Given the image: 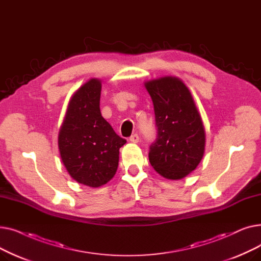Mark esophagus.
<instances>
[{
  "instance_id": "34e87169",
  "label": "esophagus",
  "mask_w": 261,
  "mask_h": 261,
  "mask_svg": "<svg viewBox=\"0 0 261 261\" xmlns=\"http://www.w3.org/2000/svg\"><path fill=\"white\" fill-rule=\"evenodd\" d=\"M129 141L131 142V143H134V144H136V143H139V141H140V136H139V134H132L131 136H130V139H129Z\"/></svg>"
}]
</instances>
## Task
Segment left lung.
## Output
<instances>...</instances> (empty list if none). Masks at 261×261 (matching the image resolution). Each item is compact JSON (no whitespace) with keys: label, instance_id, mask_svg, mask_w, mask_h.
I'll return each mask as SVG.
<instances>
[{"label":"left lung","instance_id":"1","mask_svg":"<svg viewBox=\"0 0 261 261\" xmlns=\"http://www.w3.org/2000/svg\"><path fill=\"white\" fill-rule=\"evenodd\" d=\"M153 102L158 138L150 146L149 162L169 180L194 171L205 150V130L195 100L184 82L172 76L145 82Z\"/></svg>","mask_w":261,"mask_h":261}]
</instances>
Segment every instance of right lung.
<instances>
[{
	"mask_svg": "<svg viewBox=\"0 0 261 261\" xmlns=\"http://www.w3.org/2000/svg\"><path fill=\"white\" fill-rule=\"evenodd\" d=\"M101 81L92 78L80 87L68 102L58 135L63 165L73 179L99 187L114 176L119 148L126 140L118 136L101 116Z\"/></svg>",
	"mask_w": 261,
	"mask_h": 261,
	"instance_id": "obj_1",
	"label": "right lung"
}]
</instances>
